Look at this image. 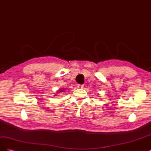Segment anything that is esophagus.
<instances>
[{"instance_id":"34e87169","label":"esophagus","mask_w":151,"mask_h":151,"mask_svg":"<svg viewBox=\"0 0 151 151\" xmlns=\"http://www.w3.org/2000/svg\"><path fill=\"white\" fill-rule=\"evenodd\" d=\"M77 87H78V88H79V89H83L84 88V85L78 84V85H77Z\"/></svg>"}]
</instances>
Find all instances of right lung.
<instances>
[{
  "mask_svg": "<svg viewBox=\"0 0 151 151\" xmlns=\"http://www.w3.org/2000/svg\"><path fill=\"white\" fill-rule=\"evenodd\" d=\"M64 88H62V89H58V91H57V93H62V92H63V91H64ZM54 96H56V95H54Z\"/></svg>",
  "mask_w": 151,
  "mask_h": 151,
  "instance_id": "1",
  "label": "right lung"
}]
</instances>
